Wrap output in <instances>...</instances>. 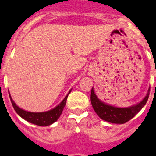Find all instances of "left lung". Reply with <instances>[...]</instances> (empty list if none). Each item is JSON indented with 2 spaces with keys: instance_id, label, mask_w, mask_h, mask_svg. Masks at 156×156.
I'll return each instance as SVG.
<instances>
[{
  "instance_id": "obj_1",
  "label": "left lung",
  "mask_w": 156,
  "mask_h": 156,
  "mask_svg": "<svg viewBox=\"0 0 156 156\" xmlns=\"http://www.w3.org/2000/svg\"><path fill=\"white\" fill-rule=\"evenodd\" d=\"M149 91L150 89H148V93L140 102L129 108H117L101 101L94 94L93 88L90 94V101L95 112L101 119L112 123L122 124L131 119L144 107L149 97Z\"/></svg>"
}]
</instances>
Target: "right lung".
Here are the masks:
<instances>
[{
  "label": "right lung",
  "instance_id": "add662e5",
  "mask_svg": "<svg viewBox=\"0 0 156 156\" xmlns=\"http://www.w3.org/2000/svg\"><path fill=\"white\" fill-rule=\"evenodd\" d=\"M69 93L70 91L69 92ZM68 94L66 95L62 101L58 105L56 106L55 108L50 110V111L44 112H31L25 111V110L18 107L16 103L14 102L13 100L12 99L10 94H9V96H10L11 101H12L14 109L17 112L19 116H21L25 120L28 121V122L34 123L35 125H37V126H47L57 121L58 119L60 117L61 114L62 113L63 108H64L65 105L66 104V100H67V98H68Z\"/></svg>",
  "mask_w": 156,
  "mask_h": 156
}]
</instances>
